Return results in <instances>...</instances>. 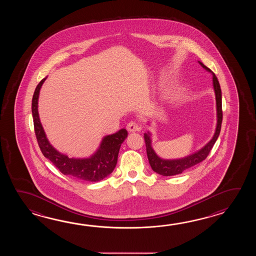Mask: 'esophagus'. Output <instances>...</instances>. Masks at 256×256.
Masks as SVG:
<instances>
[{"label":"esophagus","mask_w":256,"mask_h":256,"mask_svg":"<svg viewBox=\"0 0 256 256\" xmlns=\"http://www.w3.org/2000/svg\"><path fill=\"white\" fill-rule=\"evenodd\" d=\"M126 128H127V130L130 132L141 130V126H140L139 124H137L136 122H130L127 124Z\"/></svg>","instance_id":"esophagus-1"}]
</instances>
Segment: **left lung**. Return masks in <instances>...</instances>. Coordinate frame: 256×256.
Segmentation results:
<instances>
[{"mask_svg":"<svg viewBox=\"0 0 256 256\" xmlns=\"http://www.w3.org/2000/svg\"><path fill=\"white\" fill-rule=\"evenodd\" d=\"M203 68L210 72L212 74L213 88L216 96V109H217V126L215 134L213 136L212 139L208 142L204 147H202L200 150L198 152L192 154L190 156H188L186 158H180V159H162L159 158L158 154L154 152L152 147V139H151V134L148 132L144 134L146 146V154L148 161L151 166L152 170L164 176H170L174 174H181L183 171L186 169L190 168L192 166H196V164L200 163L203 160H205L210 150L212 149L214 144L217 141L218 137L220 132L222 128V90L220 83L218 80L217 76L210 70L208 68L198 61Z\"/></svg>","mask_w":256,"mask_h":256,"instance_id":"obj_1","label":"left lung"}]
</instances>
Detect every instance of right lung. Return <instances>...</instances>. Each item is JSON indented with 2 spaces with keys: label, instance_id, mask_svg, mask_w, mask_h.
<instances>
[{
  "label": "right lung",
  "instance_id": "add662e5",
  "mask_svg": "<svg viewBox=\"0 0 256 256\" xmlns=\"http://www.w3.org/2000/svg\"><path fill=\"white\" fill-rule=\"evenodd\" d=\"M46 78L39 82L32 100L34 132L44 156L49 159L56 168L60 169L62 174L72 178L88 182H97L104 180L114 170L120 144L128 136L127 130L120 129L114 134L104 137L98 150L90 158H70L64 154L58 152L50 144L39 119L38 109L39 92Z\"/></svg>",
  "mask_w": 256,
  "mask_h": 256
}]
</instances>
